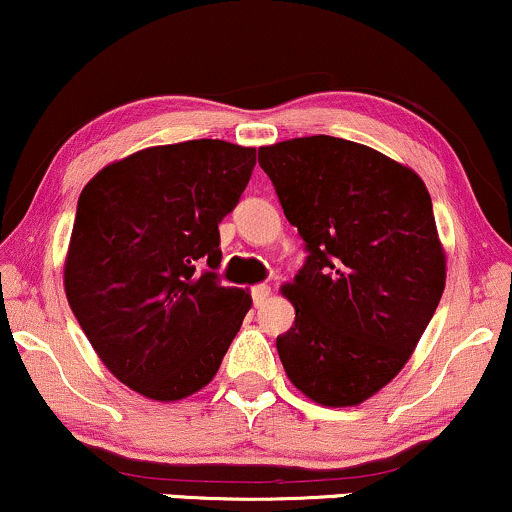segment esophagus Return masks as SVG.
<instances>
[{"label":"esophagus","instance_id":"1","mask_svg":"<svg viewBox=\"0 0 512 512\" xmlns=\"http://www.w3.org/2000/svg\"><path fill=\"white\" fill-rule=\"evenodd\" d=\"M251 298H254L256 308H261V305L270 298V287H268V284H256V287H251Z\"/></svg>","mask_w":512,"mask_h":512}]
</instances>
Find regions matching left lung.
I'll list each match as a JSON object with an SVG mask.
<instances>
[{"label":"left lung","mask_w":512,"mask_h":512,"mask_svg":"<svg viewBox=\"0 0 512 512\" xmlns=\"http://www.w3.org/2000/svg\"><path fill=\"white\" fill-rule=\"evenodd\" d=\"M258 164L308 254L284 287V371L310 400L353 407L407 364L442 298L433 202L414 171L334 136L268 145Z\"/></svg>","instance_id":"1"}]
</instances>
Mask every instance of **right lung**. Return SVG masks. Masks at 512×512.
I'll return each mask as SVG.
<instances>
[{
  "mask_svg": "<svg viewBox=\"0 0 512 512\" xmlns=\"http://www.w3.org/2000/svg\"><path fill=\"white\" fill-rule=\"evenodd\" d=\"M254 164V148L211 138L157 145L98 171L79 195L65 294L105 367L136 393H197L240 331L251 296L221 287L218 223Z\"/></svg>",
  "mask_w": 512,
  "mask_h": 512,
  "instance_id": "obj_1",
  "label": "right lung"
}]
</instances>
